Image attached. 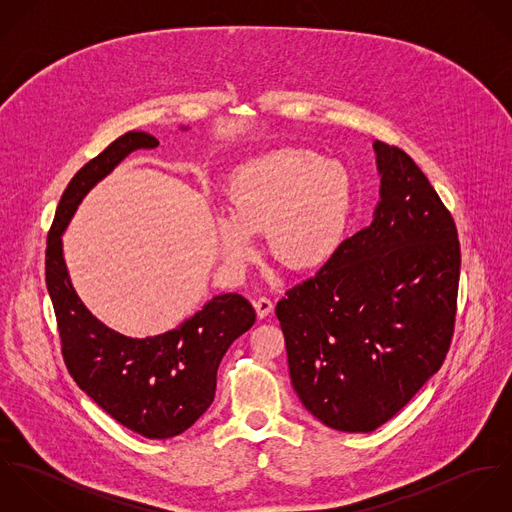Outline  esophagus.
Masks as SVG:
<instances>
[{
  "label": "esophagus",
  "instance_id": "34e87169",
  "mask_svg": "<svg viewBox=\"0 0 512 512\" xmlns=\"http://www.w3.org/2000/svg\"><path fill=\"white\" fill-rule=\"evenodd\" d=\"M254 309H256V313H258V317H260V319H264V317H268V315L272 313L274 303H272V299H270V297L262 295V297L254 299Z\"/></svg>",
  "mask_w": 512,
  "mask_h": 512
}]
</instances>
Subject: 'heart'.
Masks as SVG:
<instances>
[{
    "mask_svg": "<svg viewBox=\"0 0 512 512\" xmlns=\"http://www.w3.org/2000/svg\"><path fill=\"white\" fill-rule=\"evenodd\" d=\"M217 222L222 254L244 264L252 236L264 232L272 262L288 272L321 268L339 248L351 211V179L335 159L305 149H276L240 165L226 187Z\"/></svg>",
    "mask_w": 512,
    "mask_h": 512,
    "instance_id": "b5f03b06",
    "label": "heart"
}]
</instances>
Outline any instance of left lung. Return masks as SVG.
Masks as SVG:
<instances>
[{"label":"left lung","instance_id":"1","mask_svg":"<svg viewBox=\"0 0 512 512\" xmlns=\"http://www.w3.org/2000/svg\"><path fill=\"white\" fill-rule=\"evenodd\" d=\"M372 222L276 305L293 390L325 426L374 432L443 365L461 252L428 177L400 147L374 142Z\"/></svg>","mask_w":512,"mask_h":512}]
</instances>
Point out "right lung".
Masks as SVG:
<instances>
[{
  "label": "right lung",
  "mask_w": 512,
  "mask_h": 512,
  "mask_svg": "<svg viewBox=\"0 0 512 512\" xmlns=\"http://www.w3.org/2000/svg\"><path fill=\"white\" fill-rule=\"evenodd\" d=\"M157 146L146 132H128L74 175L47 236L45 276L74 382L128 430L167 439L191 428L213 404L220 361L254 325V307L240 293H222L171 331L146 339L126 337L84 307L71 284L61 240L98 181L132 151Z\"/></svg>",
  "instance_id": "right-lung-1"
}]
</instances>
